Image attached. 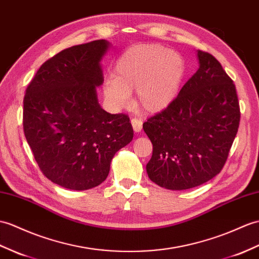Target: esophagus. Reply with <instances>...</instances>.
Returning <instances> with one entry per match:
<instances>
[{
    "instance_id": "1",
    "label": "esophagus",
    "mask_w": 259,
    "mask_h": 259,
    "mask_svg": "<svg viewBox=\"0 0 259 259\" xmlns=\"http://www.w3.org/2000/svg\"><path fill=\"white\" fill-rule=\"evenodd\" d=\"M131 124L132 128H134L135 132H140L142 129V121L137 118H132L131 119Z\"/></svg>"
}]
</instances>
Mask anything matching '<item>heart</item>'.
Wrapping results in <instances>:
<instances>
[{
	"mask_svg": "<svg viewBox=\"0 0 259 259\" xmlns=\"http://www.w3.org/2000/svg\"><path fill=\"white\" fill-rule=\"evenodd\" d=\"M186 74L183 56L158 44L128 48L113 68V78L104 82L102 92L109 104L123 108L136 88V104L148 113L169 108L181 90Z\"/></svg>",
	"mask_w": 259,
	"mask_h": 259,
	"instance_id": "obj_1",
	"label": "heart"
}]
</instances>
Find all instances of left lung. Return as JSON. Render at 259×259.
Returning a JSON list of instances; mask_svg holds the SVG:
<instances>
[{
	"mask_svg": "<svg viewBox=\"0 0 259 259\" xmlns=\"http://www.w3.org/2000/svg\"><path fill=\"white\" fill-rule=\"evenodd\" d=\"M196 55L198 69L177 99L143 123L153 146L148 177L167 190L192 189L218 176L239 125L233 80L211 54Z\"/></svg>",
	"mask_w": 259,
	"mask_h": 259,
	"instance_id": "8db88e82",
	"label": "left lung"
}]
</instances>
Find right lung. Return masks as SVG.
Here are the masks:
<instances>
[{"instance_id": "1", "label": "right lung", "mask_w": 259, "mask_h": 259, "mask_svg": "<svg viewBox=\"0 0 259 259\" xmlns=\"http://www.w3.org/2000/svg\"><path fill=\"white\" fill-rule=\"evenodd\" d=\"M106 39L76 45L50 58L29 83L23 128L40 171L53 183L83 191L107 179L117 151L134 138L127 115L100 107Z\"/></svg>"}]
</instances>
